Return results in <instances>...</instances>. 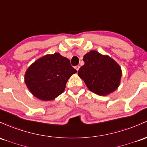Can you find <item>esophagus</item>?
<instances>
[{
  "mask_svg": "<svg viewBox=\"0 0 147 147\" xmlns=\"http://www.w3.org/2000/svg\"><path fill=\"white\" fill-rule=\"evenodd\" d=\"M80 65H77V66H75V69H76V70L78 71L79 70V69H80Z\"/></svg>",
  "mask_w": 147,
  "mask_h": 147,
  "instance_id": "esophagus-1",
  "label": "esophagus"
}]
</instances>
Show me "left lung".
Segmentation results:
<instances>
[{
  "label": "left lung",
  "mask_w": 147,
  "mask_h": 147,
  "mask_svg": "<svg viewBox=\"0 0 147 147\" xmlns=\"http://www.w3.org/2000/svg\"><path fill=\"white\" fill-rule=\"evenodd\" d=\"M83 61L84 65L80 68L78 75L90 91L105 96L118 88L122 70L114 59L91 50L84 56Z\"/></svg>",
  "instance_id": "8db88e82"
}]
</instances>
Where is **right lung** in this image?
<instances>
[{
	"label": "right lung",
	"instance_id": "1",
	"mask_svg": "<svg viewBox=\"0 0 147 147\" xmlns=\"http://www.w3.org/2000/svg\"><path fill=\"white\" fill-rule=\"evenodd\" d=\"M77 70L59 53L47 54L28 67L24 81L30 93L41 100H53L65 91L67 80Z\"/></svg>",
	"mask_w": 147,
	"mask_h": 147
}]
</instances>
